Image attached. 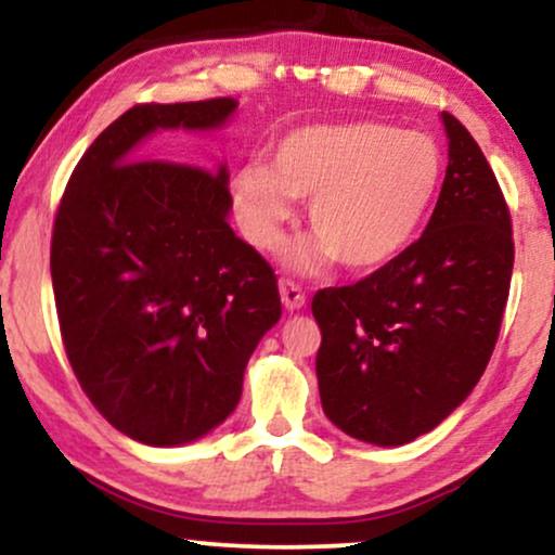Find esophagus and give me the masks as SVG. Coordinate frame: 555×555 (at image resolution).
<instances>
[{
  "label": "esophagus",
  "mask_w": 555,
  "mask_h": 555,
  "mask_svg": "<svg viewBox=\"0 0 555 555\" xmlns=\"http://www.w3.org/2000/svg\"><path fill=\"white\" fill-rule=\"evenodd\" d=\"M279 292H282V302L286 310H299L305 305V292L295 282H289V279L279 282Z\"/></svg>",
  "instance_id": "esophagus-1"
}]
</instances>
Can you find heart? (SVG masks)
Wrapping results in <instances>:
<instances>
[{
  "label": "heart",
  "instance_id": "1",
  "mask_svg": "<svg viewBox=\"0 0 555 555\" xmlns=\"http://www.w3.org/2000/svg\"><path fill=\"white\" fill-rule=\"evenodd\" d=\"M443 156L423 132L384 122L308 125L286 132L269 169L245 167L232 180V206L258 250H276L292 219V201H308L318 240L292 263L321 269L334 258L349 271L384 269L423 227L438 188Z\"/></svg>",
  "mask_w": 555,
  "mask_h": 555
}]
</instances>
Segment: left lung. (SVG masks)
<instances>
[{
	"mask_svg": "<svg viewBox=\"0 0 555 555\" xmlns=\"http://www.w3.org/2000/svg\"><path fill=\"white\" fill-rule=\"evenodd\" d=\"M441 117L449 167L423 237L358 284L313 297L323 412L375 446L415 441L469 397L512 284V216L499 180L467 127Z\"/></svg>",
	"mask_w": 555,
	"mask_h": 555,
	"instance_id": "1",
	"label": "left lung"
}]
</instances>
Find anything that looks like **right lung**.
Wrapping results in <instances>:
<instances>
[{"instance_id":"1","label":"right lung","mask_w":555,"mask_h":555,"mask_svg":"<svg viewBox=\"0 0 555 555\" xmlns=\"http://www.w3.org/2000/svg\"><path fill=\"white\" fill-rule=\"evenodd\" d=\"M234 99L138 104L93 140L52 232L62 344L95 410L132 441L211 433L282 318L276 273L227 224V167L145 156L156 130H214Z\"/></svg>"}]
</instances>
